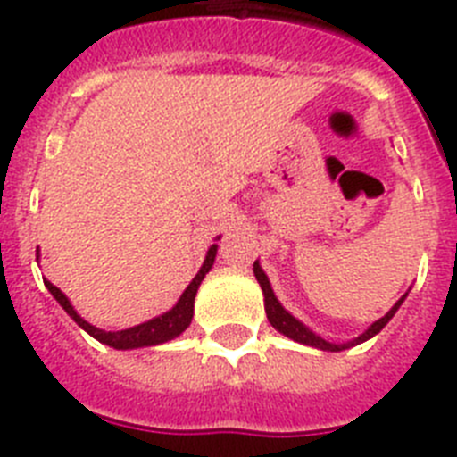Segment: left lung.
<instances>
[{
  "instance_id": "1",
  "label": "left lung",
  "mask_w": 457,
  "mask_h": 457,
  "mask_svg": "<svg viewBox=\"0 0 457 457\" xmlns=\"http://www.w3.org/2000/svg\"><path fill=\"white\" fill-rule=\"evenodd\" d=\"M253 274H256L258 283H261V287H262V295H265V312H267V320H270V324L274 326L278 333H283L286 337H290V340L299 342V345H305V346H315V349H321V351H345V349H351V346H355V345H362V342H367L370 337H374V335L380 333V330L385 328V324H387V321L395 317V312L399 311L401 303H403V299L408 296V295L401 296V299L392 305L387 315H383L378 321H374V324H371L365 333L358 335L355 340L345 342V345H333V342H326L324 337H320V335L312 333L308 326L301 324L296 317H292L290 312H287L286 308L278 303V299H276L274 290H271V286H270V278H267V274L262 271V267L258 265V261L253 262Z\"/></svg>"
}]
</instances>
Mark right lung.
<instances>
[{
	"mask_svg": "<svg viewBox=\"0 0 457 457\" xmlns=\"http://www.w3.org/2000/svg\"><path fill=\"white\" fill-rule=\"evenodd\" d=\"M217 240H220V237H217ZM215 256H217V245H212L211 249H208L206 261H204L201 270L196 271V276L192 278V283L186 287V292H183L181 299L177 301V305H174L171 311L162 312V315L154 317V320L145 321V324L131 326V328H124V330H102V328H97V326L87 324V321L83 320L77 311H74V305L70 303V299H67V296L62 295V292L54 286V283L45 280V287H47V290L52 292L54 299L62 305V311L72 317V320L77 321V324L81 326L87 335H92L95 340H99L102 345L112 346V349H122V351L142 349V346H154V345H162V342L174 340V337H179V335H181L183 330L190 326L192 315H195L196 290H199L204 276L211 271L212 262H215Z\"/></svg>",
	"mask_w": 457,
	"mask_h": 457,
	"instance_id": "add662e5",
	"label": "right lung"
}]
</instances>
